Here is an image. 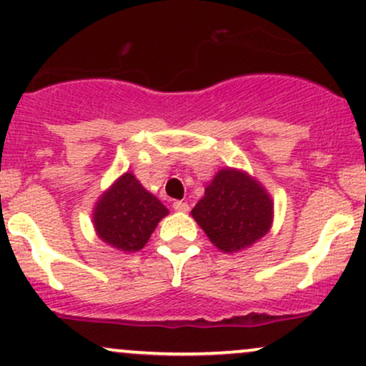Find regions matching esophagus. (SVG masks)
Here are the masks:
<instances>
[{"mask_svg": "<svg viewBox=\"0 0 366 366\" xmlns=\"http://www.w3.org/2000/svg\"><path fill=\"white\" fill-rule=\"evenodd\" d=\"M174 209H175V212L186 213V212H189V204L184 203V201H175V203H174Z\"/></svg>", "mask_w": 366, "mask_h": 366, "instance_id": "obj_1", "label": "esophagus"}]
</instances>
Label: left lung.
<instances>
[{
	"instance_id": "left-lung-1",
	"label": "left lung",
	"mask_w": 366,
	"mask_h": 366,
	"mask_svg": "<svg viewBox=\"0 0 366 366\" xmlns=\"http://www.w3.org/2000/svg\"><path fill=\"white\" fill-rule=\"evenodd\" d=\"M191 215L209 241L227 254L251 247L274 224L270 192L244 170L220 169Z\"/></svg>"
}]
</instances>
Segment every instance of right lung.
Segmentation results:
<instances>
[{
	"label": "right lung",
	"mask_w": 366,
	"mask_h": 366,
	"mask_svg": "<svg viewBox=\"0 0 366 366\" xmlns=\"http://www.w3.org/2000/svg\"><path fill=\"white\" fill-rule=\"evenodd\" d=\"M169 209L151 194L132 172L122 174L96 201L92 225L96 236L124 253H136L149 241Z\"/></svg>",
	"instance_id": "add662e5"
}]
</instances>
